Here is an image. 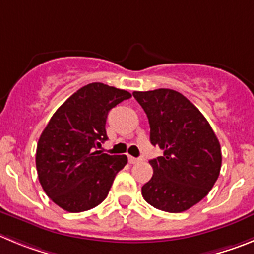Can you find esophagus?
I'll use <instances>...</instances> for the list:
<instances>
[{
    "instance_id": "34e87169",
    "label": "esophagus",
    "mask_w": 254,
    "mask_h": 254,
    "mask_svg": "<svg viewBox=\"0 0 254 254\" xmlns=\"http://www.w3.org/2000/svg\"><path fill=\"white\" fill-rule=\"evenodd\" d=\"M127 159H129L130 164H135L139 162V158H134V157H131V155H129V157H127Z\"/></svg>"
}]
</instances>
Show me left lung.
<instances>
[{
	"label": "left lung",
	"instance_id": "left-lung-1",
	"mask_svg": "<svg viewBox=\"0 0 254 254\" xmlns=\"http://www.w3.org/2000/svg\"><path fill=\"white\" fill-rule=\"evenodd\" d=\"M148 116L150 143L163 155L150 159L153 176L141 187L148 204L182 212L200 202L221 168L220 143L205 116L182 93L170 88L134 91Z\"/></svg>",
	"mask_w": 254,
	"mask_h": 254
}]
</instances>
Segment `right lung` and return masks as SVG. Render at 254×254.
<instances>
[{
    "mask_svg": "<svg viewBox=\"0 0 254 254\" xmlns=\"http://www.w3.org/2000/svg\"><path fill=\"white\" fill-rule=\"evenodd\" d=\"M127 91L95 82L83 86L59 107L36 147L39 182L50 200L65 211L81 212L101 204L127 155L96 150L107 140L106 119Z\"/></svg>",
    "mask_w": 254,
    "mask_h": 254,
    "instance_id": "right-lung-1",
    "label": "right lung"
}]
</instances>
